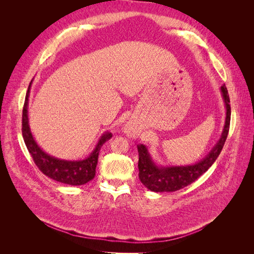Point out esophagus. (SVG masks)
<instances>
[{
	"mask_svg": "<svg viewBox=\"0 0 254 254\" xmlns=\"http://www.w3.org/2000/svg\"><path fill=\"white\" fill-rule=\"evenodd\" d=\"M125 131H126V133L128 134V135H134L135 134V131L133 130V128L131 127V126H126V128H125Z\"/></svg>",
	"mask_w": 254,
	"mask_h": 254,
	"instance_id": "34e87169",
	"label": "esophagus"
}]
</instances>
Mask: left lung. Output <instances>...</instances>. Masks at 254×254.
Instances as JSON below:
<instances>
[{
    "label": "left lung",
    "instance_id": "1",
    "mask_svg": "<svg viewBox=\"0 0 254 254\" xmlns=\"http://www.w3.org/2000/svg\"><path fill=\"white\" fill-rule=\"evenodd\" d=\"M220 90L226 106L225 126L216 145L212 148L209 155L201 161H199L194 165L158 166L152 161L146 146L143 144L137 145L139 178L148 190L158 193V191H175L186 188L203 175L216 161L227 140L230 128V119H231V107H230V98L227 87L224 84V86H221Z\"/></svg>",
    "mask_w": 254,
    "mask_h": 254
}]
</instances>
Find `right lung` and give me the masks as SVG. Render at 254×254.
I'll return each mask as SVG.
<instances>
[{
  "mask_svg": "<svg viewBox=\"0 0 254 254\" xmlns=\"http://www.w3.org/2000/svg\"><path fill=\"white\" fill-rule=\"evenodd\" d=\"M30 83L26 92L24 106H23L22 134L26 147L30 153V156H32L35 164L45 176L50 177L53 180H56L61 183L70 184V186H82V184H86L87 182L94 178L99 150H101V147L105 142L111 139L112 134L110 132H105L101 139H99L95 149L91 152V155L88 158L83 160H60L48 155V153L44 152L36 143L32 132H30L28 125L27 106Z\"/></svg>",
  "mask_w": 254,
  "mask_h": 254,
  "instance_id": "right-lung-1",
  "label": "right lung"
}]
</instances>
